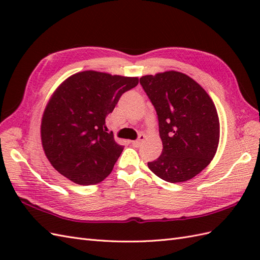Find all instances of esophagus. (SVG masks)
Instances as JSON below:
<instances>
[{
	"instance_id": "1",
	"label": "esophagus",
	"mask_w": 260,
	"mask_h": 260,
	"mask_svg": "<svg viewBox=\"0 0 260 260\" xmlns=\"http://www.w3.org/2000/svg\"><path fill=\"white\" fill-rule=\"evenodd\" d=\"M145 139H146V135H145V134H141V135L139 136V140L132 142V145L135 146V147H139V146L142 144V143L145 141Z\"/></svg>"
}]
</instances>
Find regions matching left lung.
<instances>
[{
  "mask_svg": "<svg viewBox=\"0 0 260 260\" xmlns=\"http://www.w3.org/2000/svg\"><path fill=\"white\" fill-rule=\"evenodd\" d=\"M140 82L156 110L163 145L148 169L170 183L191 180L218 150L220 123L211 97L191 77L175 70L142 76Z\"/></svg>",
  "mask_w": 260,
  "mask_h": 260,
  "instance_id": "obj_1",
  "label": "left lung"
}]
</instances>
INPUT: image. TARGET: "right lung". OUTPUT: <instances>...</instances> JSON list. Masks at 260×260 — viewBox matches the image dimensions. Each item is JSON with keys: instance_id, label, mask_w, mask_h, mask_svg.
<instances>
[{"instance_id": "obj_1", "label": "right lung", "mask_w": 260, "mask_h": 260, "mask_svg": "<svg viewBox=\"0 0 260 260\" xmlns=\"http://www.w3.org/2000/svg\"><path fill=\"white\" fill-rule=\"evenodd\" d=\"M139 77L95 70L68 77L53 91L41 119V143L49 162L64 178L92 185L113 171L124 147L107 133L106 117Z\"/></svg>"}]
</instances>
